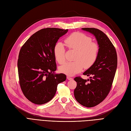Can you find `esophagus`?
<instances>
[{"label": "esophagus", "mask_w": 131, "mask_h": 131, "mask_svg": "<svg viewBox=\"0 0 131 131\" xmlns=\"http://www.w3.org/2000/svg\"><path fill=\"white\" fill-rule=\"evenodd\" d=\"M67 79L68 80H73V78L70 77V76H67Z\"/></svg>", "instance_id": "34e87169"}]
</instances>
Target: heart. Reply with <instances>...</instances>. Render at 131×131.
Wrapping results in <instances>:
<instances>
[{"mask_svg": "<svg viewBox=\"0 0 131 131\" xmlns=\"http://www.w3.org/2000/svg\"><path fill=\"white\" fill-rule=\"evenodd\" d=\"M64 43L69 49L76 50L73 62H67L62 65L59 70L62 73L73 76L84 68H89L96 62L99 52L97 43L92 42L88 36L81 32H74L64 39ZM53 55L56 61L62 64L66 60V49L61 42L56 43L53 48Z\"/></svg>", "mask_w": 131, "mask_h": 131, "instance_id": "obj_1", "label": "heart"}]
</instances>
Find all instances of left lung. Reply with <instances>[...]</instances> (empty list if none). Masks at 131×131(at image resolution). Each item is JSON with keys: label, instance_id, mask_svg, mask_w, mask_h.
<instances>
[{"label": "left lung", "instance_id": "1", "mask_svg": "<svg viewBox=\"0 0 131 131\" xmlns=\"http://www.w3.org/2000/svg\"><path fill=\"white\" fill-rule=\"evenodd\" d=\"M93 34L97 41L99 52L96 62L83 73L91 76L84 80L80 76L74 80L77 85L75 98L80 104L86 107L95 106L105 100L112 86L118 64L115 48L105 34L97 29H82Z\"/></svg>", "mask_w": 131, "mask_h": 131}]
</instances>
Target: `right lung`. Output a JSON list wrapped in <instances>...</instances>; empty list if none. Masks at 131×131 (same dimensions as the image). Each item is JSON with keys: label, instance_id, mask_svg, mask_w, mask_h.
I'll return each instance as SVG.
<instances>
[{"label": "right lung", "instance_id": "right-lung-1", "mask_svg": "<svg viewBox=\"0 0 131 131\" xmlns=\"http://www.w3.org/2000/svg\"><path fill=\"white\" fill-rule=\"evenodd\" d=\"M68 30L48 28L35 32L20 49L18 71L24 96L35 104L42 105L55 96L57 85L66 80L64 74H55L57 67L53 48Z\"/></svg>", "mask_w": 131, "mask_h": 131}]
</instances>
